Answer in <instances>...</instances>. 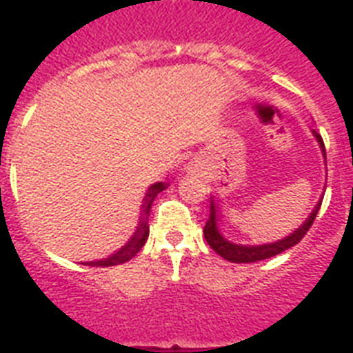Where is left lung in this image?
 I'll return each mask as SVG.
<instances>
[{"mask_svg": "<svg viewBox=\"0 0 353 353\" xmlns=\"http://www.w3.org/2000/svg\"><path fill=\"white\" fill-rule=\"evenodd\" d=\"M315 133V132H313ZM315 137H317L319 144H321V148H323L324 155H326V150H324V143H323V137L315 133ZM321 209V203L315 207V210L312 212V216L307 218L304 223H302L301 229H296L295 232L284 240H279L274 241V243H268V245H236V243H231V241H227L223 236L220 234L218 231V227H216V207H214V201H210V216L207 223H205V229H203V234H205V240L209 243L212 249H214L221 258H225L229 262L232 263H251V262H260V260H265V258H271V256H276L280 252H284L285 249H290V247L296 245L299 241L306 236V232L310 231V227L313 225V221L317 218V212Z\"/></svg>", "mask_w": 353, "mask_h": 353, "instance_id": "left-lung-1", "label": "left lung"}]
</instances>
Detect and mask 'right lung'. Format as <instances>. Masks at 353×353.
Returning a JSON list of instances; mask_svg holds the SVG:
<instances>
[{
  "label": "right lung",
  "mask_w": 353,
  "mask_h": 353,
  "mask_svg": "<svg viewBox=\"0 0 353 353\" xmlns=\"http://www.w3.org/2000/svg\"><path fill=\"white\" fill-rule=\"evenodd\" d=\"M166 185L165 183H155L152 187L148 188V194H146V198H144V214H148L150 209H152V203H154L155 196L161 192V190H165ZM148 218H143V220L139 221V227L135 234L132 236V240L128 241L126 245L122 247L121 251H117L115 254H112L110 258H104V260H97V262H90L88 265H93V268H108V265H119V263H124L128 260H132L135 254H137L143 245L146 243L148 240V232H150V227H148Z\"/></svg>",
  "instance_id": "obj_1"
}]
</instances>
